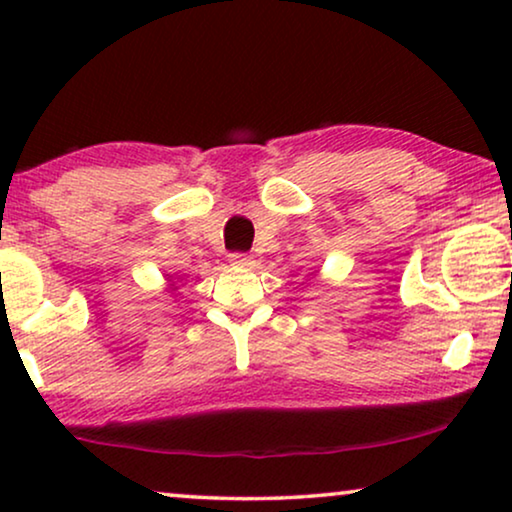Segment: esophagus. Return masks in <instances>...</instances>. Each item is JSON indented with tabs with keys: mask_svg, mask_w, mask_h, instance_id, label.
I'll list each match as a JSON object with an SVG mask.
<instances>
[{
	"mask_svg": "<svg viewBox=\"0 0 512 512\" xmlns=\"http://www.w3.org/2000/svg\"><path fill=\"white\" fill-rule=\"evenodd\" d=\"M230 263L237 265V268H254V258L249 254H230Z\"/></svg>",
	"mask_w": 512,
	"mask_h": 512,
	"instance_id": "34e87169",
	"label": "esophagus"
}]
</instances>
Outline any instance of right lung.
<instances>
[{"label": "right lung", "instance_id": "obj_1", "mask_svg": "<svg viewBox=\"0 0 512 512\" xmlns=\"http://www.w3.org/2000/svg\"><path fill=\"white\" fill-rule=\"evenodd\" d=\"M177 282H181V277H172V275H167V293H174L179 289V284Z\"/></svg>", "mask_w": 512, "mask_h": 512}]
</instances>
